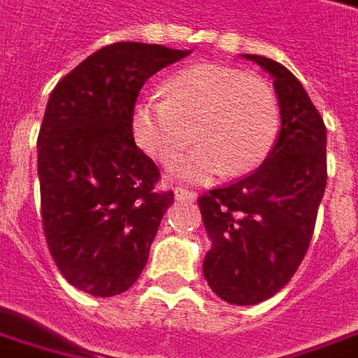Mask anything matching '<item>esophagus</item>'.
<instances>
[{
  "mask_svg": "<svg viewBox=\"0 0 358 358\" xmlns=\"http://www.w3.org/2000/svg\"><path fill=\"white\" fill-rule=\"evenodd\" d=\"M174 197H176V201H195L197 199V193L191 189H185V187H176L174 189Z\"/></svg>",
  "mask_w": 358,
  "mask_h": 358,
  "instance_id": "esophagus-1",
  "label": "esophagus"
}]
</instances>
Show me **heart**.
Returning a JSON list of instances; mask_svg holds the SVG:
<instances>
[{
  "label": "heart",
  "instance_id": "heart-1",
  "mask_svg": "<svg viewBox=\"0 0 358 358\" xmlns=\"http://www.w3.org/2000/svg\"><path fill=\"white\" fill-rule=\"evenodd\" d=\"M163 95L138 101L131 125L136 144L163 163L189 144L193 129L199 146L171 165L174 178L210 182L225 173L248 174L274 148L280 106L261 78L199 64L169 76Z\"/></svg>",
  "mask_w": 358,
  "mask_h": 358
}]
</instances>
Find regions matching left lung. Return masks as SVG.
Instances as JSON below:
<instances>
[{
    "mask_svg": "<svg viewBox=\"0 0 358 358\" xmlns=\"http://www.w3.org/2000/svg\"><path fill=\"white\" fill-rule=\"evenodd\" d=\"M276 90L280 133L257 171L199 197L212 248L203 274L220 299L253 306L289 283L306 255L327 185V127L296 76L274 59L242 54Z\"/></svg>",
    "mask_w": 358,
    "mask_h": 358,
    "instance_id": "1",
    "label": "left lung"
}]
</instances>
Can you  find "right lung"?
I'll return each instance as SVG.
<instances>
[{
  "label": "right lung",
  "instance_id": "right-lung-1",
  "mask_svg": "<svg viewBox=\"0 0 358 358\" xmlns=\"http://www.w3.org/2000/svg\"><path fill=\"white\" fill-rule=\"evenodd\" d=\"M189 54L114 43L48 97L37 138L43 227L59 272L84 293H124L148 263L174 195L154 189L159 169L133 141V108L150 76Z\"/></svg>",
  "mask_w": 358,
  "mask_h": 358
}]
</instances>
